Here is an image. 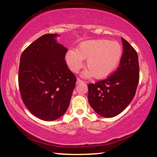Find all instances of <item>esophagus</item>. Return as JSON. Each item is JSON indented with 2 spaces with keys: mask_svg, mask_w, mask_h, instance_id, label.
Instances as JSON below:
<instances>
[{
  "mask_svg": "<svg viewBox=\"0 0 157 157\" xmlns=\"http://www.w3.org/2000/svg\"><path fill=\"white\" fill-rule=\"evenodd\" d=\"M83 82H84V81L81 80L80 79H77L76 84H79V83H83Z\"/></svg>",
  "mask_w": 157,
  "mask_h": 157,
  "instance_id": "1",
  "label": "esophagus"
}]
</instances>
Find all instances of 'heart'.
I'll list each match as a JSON object with an SVG mask.
<instances>
[{"label": "heart", "mask_w": 157, "mask_h": 157, "mask_svg": "<svg viewBox=\"0 0 157 157\" xmlns=\"http://www.w3.org/2000/svg\"><path fill=\"white\" fill-rule=\"evenodd\" d=\"M123 56V48L117 41L108 39H91L81 42L76 50L69 49L65 54V62L70 70L78 73L86 59V69L82 76H94L102 79L109 76L118 67Z\"/></svg>", "instance_id": "b5f03b06"}]
</instances>
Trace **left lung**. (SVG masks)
I'll return each instance as SVG.
<instances>
[{
    "label": "left lung",
    "instance_id": "obj_1",
    "mask_svg": "<svg viewBox=\"0 0 157 157\" xmlns=\"http://www.w3.org/2000/svg\"><path fill=\"white\" fill-rule=\"evenodd\" d=\"M122 41L123 53L118 69L104 80L88 85L90 105L105 118L118 115L130 104L139 81L137 52L123 37Z\"/></svg>",
    "mask_w": 157,
    "mask_h": 157
}]
</instances>
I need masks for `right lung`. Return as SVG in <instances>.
<instances>
[{
    "instance_id": "obj_1",
    "label": "right lung",
    "mask_w": 157,
    "mask_h": 157,
    "mask_svg": "<svg viewBox=\"0 0 157 157\" xmlns=\"http://www.w3.org/2000/svg\"><path fill=\"white\" fill-rule=\"evenodd\" d=\"M57 34H46L23 52L18 86L28 110L43 121L60 118L70 104L76 78L67 67L68 49L57 43Z\"/></svg>"
}]
</instances>
